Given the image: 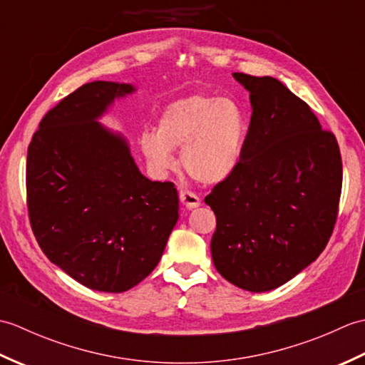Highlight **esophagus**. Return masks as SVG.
<instances>
[{
  "mask_svg": "<svg viewBox=\"0 0 365 365\" xmlns=\"http://www.w3.org/2000/svg\"><path fill=\"white\" fill-rule=\"evenodd\" d=\"M178 195H180L182 204L187 207V208H196V207L200 205V199H199V196L196 195V192H192L190 190H180V192H178Z\"/></svg>",
  "mask_w": 365,
  "mask_h": 365,
  "instance_id": "34e87169",
  "label": "esophagus"
}]
</instances>
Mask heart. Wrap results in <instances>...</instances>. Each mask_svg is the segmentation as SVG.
<instances>
[{
	"label": "heart",
	"mask_w": 365,
	"mask_h": 365,
	"mask_svg": "<svg viewBox=\"0 0 365 365\" xmlns=\"http://www.w3.org/2000/svg\"><path fill=\"white\" fill-rule=\"evenodd\" d=\"M246 136L247 118L235 98L197 92L168 105L158 119L157 133H144L141 147L158 169L170 168V150L182 147L185 173L192 180L212 185L235 173Z\"/></svg>",
	"instance_id": "obj_1"
}]
</instances>
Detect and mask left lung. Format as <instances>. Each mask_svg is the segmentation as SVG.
I'll return each instance as SVG.
<instances>
[{"label": "left lung", "instance_id": "obj_1", "mask_svg": "<svg viewBox=\"0 0 365 365\" xmlns=\"http://www.w3.org/2000/svg\"><path fill=\"white\" fill-rule=\"evenodd\" d=\"M251 92L243 158L205 197L216 216L210 250L240 289L281 287L319 257L334 230L342 157L304 100L271 76L234 73Z\"/></svg>", "mask_w": 365, "mask_h": 365}]
</instances>
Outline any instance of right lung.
<instances>
[{"label": "right lung", "instance_id": "add662e5", "mask_svg": "<svg viewBox=\"0 0 365 365\" xmlns=\"http://www.w3.org/2000/svg\"><path fill=\"white\" fill-rule=\"evenodd\" d=\"M130 84L92 81L43 115L26 158L33 234L54 265L92 290L149 276L178 220L173 182L145 178L125 139L96 120Z\"/></svg>", "mask_w": 365, "mask_h": 365}]
</instances>
